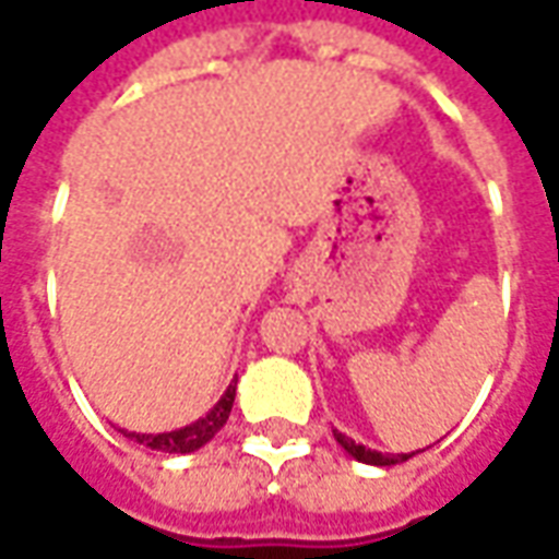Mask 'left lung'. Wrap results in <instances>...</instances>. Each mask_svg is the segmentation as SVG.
Segmentation results:
<instances>
[{
	"label": "left lung",
	"mask_w": 559,
	"mask_h": 559,
	"mask_svg": "<svg viewBox=\"0 0 559 559\" xmlns=\"http://www.w3.org/2000/svg\"><path fill=\"white\" fill-rule=\"evenodd\" d=\"M337 438V444L353 456V460H359V463H368V465H395V463H404V460H411L414 453H380V450H371V448H361L356 444L353 438H346L344 432H334ZM419 453V450H417Z\"/></svg>",
	"instance_id": "obj_1"
}]
</instances>
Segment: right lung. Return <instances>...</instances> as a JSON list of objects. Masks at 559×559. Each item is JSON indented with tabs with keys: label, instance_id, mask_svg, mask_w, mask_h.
I'll list each match as a JSON object with an SVG mask.
<instances>
[{
	"label": "right lung",
	"instance_id": "add662e5",
	"mask_svg": "<svg viewBox=\"0 0 559 559\" xmlns=\"http://www.w3.org/2000/svg\"><path fill=\"white\" fill-rule=\"evenodd\" d=\"M234 395H237V383H230L228 392L218 399L213 411L206 417H200L198 423L176 429V432H160V435H140V432H124L127 438H133L136 444L145 448L160 450V453H191V450L203 448L206 441H213L215 432L228 423L230 407H234Z\"/></svg>",
	"mask_w": 559,
	"mask_h": 559
}]
</instances>
